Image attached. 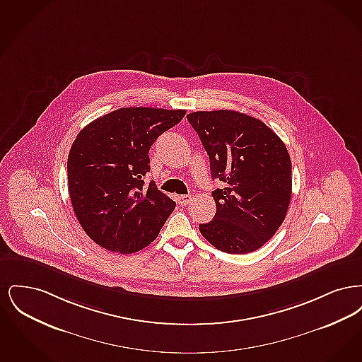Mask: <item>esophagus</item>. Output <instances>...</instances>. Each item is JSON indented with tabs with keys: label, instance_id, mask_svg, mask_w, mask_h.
I'll use <instances>...</instances> for the list:
<instances>
[{
	"label": "esophagus",
	"instance_id": "34e87169",
	"mask_svg": "<svg viewBox=\"0 0 362 362\" xmlns=\"http://www.w3.org/2000/svg\"><path fill=\"white\" fill-rule=\"evenodd\" d=\"M191 195H180L179 197V204L182 205V206H186V205H189V202H191Z\"/></svg>",
	"mask_w": 362,
	"mask_h": 362
}]
</instances>
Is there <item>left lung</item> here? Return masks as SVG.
Listing matches in <instances>:
<instances>
[{
    "mask_svg": "<svg viewBox=\"0 0 362 362\" xmlns=\"http://www.w3.org/2000/svg\"><path fill=\"white\" fill-rule=\"evenodd\" d=\"M187 121L210 160L216 216L202 236L228 254H248L270 240L286 217L292 163L282 139L262 121L232 110L197 111Z\"/></svg>",
    "mask_w": 362,
    "mask_h": 362,
    "instance_id": "obj_1",
    "label": "left lung"
}]
</instances>
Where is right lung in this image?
<instances>
[{"label": "right lung", "mask_w": 362, "mask_h": 362, "mask_svg": "<svg viewBox=\"0 0 362 362\" xmlns=\"http://www.w3.org/2000/svg\"><path fill=\"white\" fill-rule=\"evenodd\" d=\"M185 110L126 107L90 122L68 157L71 206L86 235L108 251L132 254L149 245L176 206L155 182L149 149Z\"/></svg>", "instance_id": "right-lung-1"}]
</instances>
